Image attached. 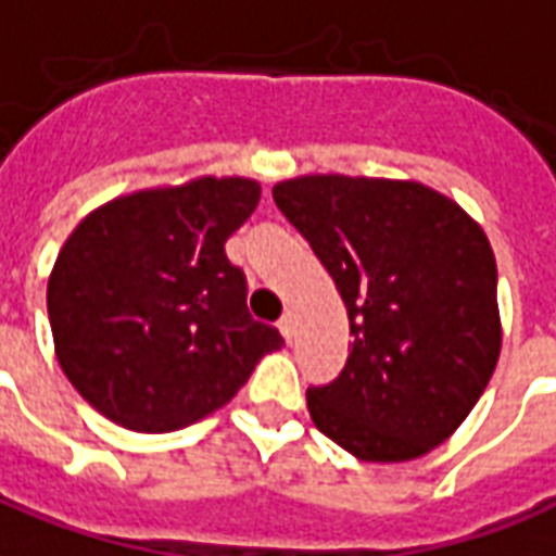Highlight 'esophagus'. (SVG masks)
<instances>
[{"instance_id":"1","label":"esophagus","mask_w":556,"mask_h":556,"mask_svg":"<svg viewBox=\"0 0 556 556\" xmlns=\"http://www.w3.org/2000/svg\"><path fill=\"white\" fill-rule=\"evenodd\" d=\"M279 332H282L286 339H291V336H294V315H291V312H286V315L279 318Z\"/></svg>"}]
</instances>
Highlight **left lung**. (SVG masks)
Returning a JSON list of instances; mask_svg holds the SVG:
<instances>
[{
  "instance_id": "1",
  "label": "left lung",
  "mask_w": 556,
  "mask_h": 556,
  "mask_svg": "<svg viewBox=\"0 0 556 556\" xmlns=\"http://www.w3.org/2000/svg\"><path fill=\"white\" fill-rule=\"evenodd\" d=\"M351 318L344 371L306 392L320 433L365 463L442 445L501 356L497 267L483 226L413 179L309 174L274 185Z\"/></svg>"
}]
</instances>
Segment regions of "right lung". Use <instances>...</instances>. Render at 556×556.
<instances>
[{
	"label": "right lung",
	"mask_w": 556,
	"mask_h": 556,
	"mask_svg": "<svg viewBox=\"0 0 556 556\" xmlns=\"http://www.w3.org/2000/svg\"><path fill=\"white\" fill-rule=\"evenodd\" d=\"M262 185L197 176L93 208L61 247L47 286L55 356L76 392L114 425L170 433L229 404L286 341L247 312L226 238Z\"/></svg>",
	"instance_id": "obj_1"
}]
</instances>
